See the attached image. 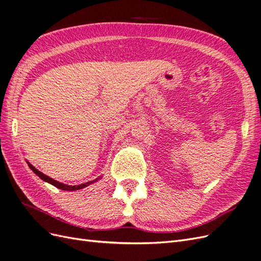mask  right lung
I'll return each instance as SVG.
<instances>
[{
	"label": "right lung",
	"instance_id": "obj_1",
	"mask_svg": "<svg viewBox=\"0 0 261 261\" xmlns=\"http://www.w3.org/2000/svg\"><path fill=\"white\" fill-rule=\"evenodd\" d=\"M27 164H28L30 169H31L33 172H35V173L39 176V178H41L42 180L47 182V183H49V184H52V186L56 187L57 189H61V190H64V191H77V190H81V189L86 188V187L90 186V184L94 183V182H96L97 180L100 179V176H99V178H97V179H95V180H93V181H89V182H87V183H82V184H79V186H67V184L58 182V181H56V180H54V179H52V178H49V176L45 175L44 173H42L41 171H39L38 169H36V168L33 167L31 164H29L28 162H27Z\"/></svg>",
	"mask_w": 261,
	"mask_h": 261
}]
</instances>
